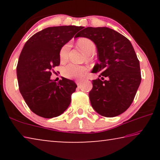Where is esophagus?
<instances>
[{"mask_svg": "<svg viewBox=\"0 0 160 160\" xmlns=\"http://www.w3.org/2000/svg\"><path fill=\"white\" fill-rule=\"evenodd\" d=\"M75 82H76V84H77V85L78 86V85H80V84H81V82H82V81L81 80H77L76 81H75Z\"/></svg>", "mask_w": 160, "mask_h": 160, "instance_id": "obj_1", "label": "esophagus"}]
</instances>
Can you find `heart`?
<instances>
[{"label":"heart","mask_w":160,"mask_h":160,"mask_svg":"<svg viewBox=\"0 0 160 160\" xmlns=\"http://www.w3.org/2000/svg\"><path fill=\"white\" fill-rule=\"evenodd\" d=\"M78 45L88 55H90L95 51V44L90 39H81L78 42ZM70 48V43H67L61 48L59 56L62 61H66L68 59ZM88 68L83 66H79L75 63H69L63 68V75L68 78H80L84 76Z\"/></svg>","instance_id":"heart-1"}]
</instances>
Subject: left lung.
I'll return each mask as SVG.
<instances>
[{"instance_id":"left-lung-1","label":"left lung","mask_w":160,"mask_h":160,"mask_svg":"<svg viewBox=\"0 0 160 160\" xmlns=\"http://www.w3.org/2000/svg\"><path fill=\"white\" fill-rule=\"evenodd\" d=\"M81 29L75 38L90 39L97 49L99 63L92 72H101L99 77L108 78L92 80L89 93L92 107L105 117L120 115L131 106L141 82L140 62L134 48L126 37L109 28Z\"/></svg>"}]
</instances>
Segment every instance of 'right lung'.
<instances>
[{"label":"right lung","instance_id":"right-lung-1","mask_svg":"<svg viewBox=\"0 0 160 160\" xmlns=\"http://www.w3.org/2000/svg\"><path fill=\"white\" fill-rule=\"evenodd\" d=\"M82 28H47L34 34L24 46L17 66L19 89L26 104L37 115L56 117L69 107L76 84L63 77L56 82L51 75L60 64L61 48Z\"/></svg>","mask_w":160,"mask_h":160}]
</instances>
